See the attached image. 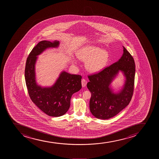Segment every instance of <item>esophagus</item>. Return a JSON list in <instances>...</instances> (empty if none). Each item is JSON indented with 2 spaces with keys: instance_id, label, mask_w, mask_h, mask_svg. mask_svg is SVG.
I'll return each instance as SVG.
<instances>
[{
  "instance_id": "esophagus-1",
  "label": "esophagus",
  "mask_w": 159,
  "mask_h": 159,
  "mask_svg": "<svg viewBox=\"0 0 159 159\" xmlns=\"http://www.w3.org/2000/svg\"><path fill=\"white\" fill-rule=\"evenodd\" d=\"M86 84H87L86 80L85 79H82V87L84 88L85 86H86Z\"/></svg>"
}]
</instances>
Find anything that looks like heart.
Here are the masks:
<instances>
[{
	"label": "heart",
	"instance_id": "obj_1",
	"mask_svg": "<svg viewBox=\"0 0 159 159\" xmlns=\"http://www.w3.org/2000/svg\"><path fill=\"white\" fill-rule=\"evenodd\" d=\"M77 57L82 61H85V67L88 71L97 73L106 67L108 63L109 54L107 50H101L100 48L93 46H86L77 53ZM76 64V60L73 59Z\"/></svg>",
	"mask_w": 159,
	"mask_h": 159
}]
</instances>
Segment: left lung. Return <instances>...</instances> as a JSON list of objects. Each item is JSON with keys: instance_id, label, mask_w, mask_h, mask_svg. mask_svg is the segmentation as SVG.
Masks as SVG:
<instances>
[{"instance_id": "1", "label": "left lung", "mask_w": 159, "mask_h": 159, "mask_svg": "<svg viewBox=\"0 0 159 159\" xmlns=\"http://www.w3.org/2000/svg\"><path fill=\"white\" fill-rule=\"evenodd\" d=\"M120 59L106 67L99 73L88 76L87 84L91 93L89 109L97 118L106 120L117 115L126 108L131 101L133 94L135 80L134 60L126 48ZM119 72L125 77L122 89L114 93L111 84Z\"/></svg>"}]
</instances>
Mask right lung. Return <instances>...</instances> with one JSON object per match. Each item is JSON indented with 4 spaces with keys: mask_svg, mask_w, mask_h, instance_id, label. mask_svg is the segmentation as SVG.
Wrapping results in <instances>:
<instances>
[{
    "mask_svg": "<svg viewBox=\"0 0 159 159\" xmlns=\"http://www.w3.org/2000/svg\"><path fill=\"white\" fill-rule=\"evenodd\" d=\"M59 41H42L33 48L26 62L25 79L31 100L40 109L51 117H60L67 112L74 93L82 88V76L70 74L65 71L60 73L58 78L50 87H42L37 84L35 64L38 56L48 48H58Z\"/></svg>",
    "mask_w": 159,
    "mask_h": 159,
    "instance_id": "1",
    "label": "right lung"
}]
</instances>
